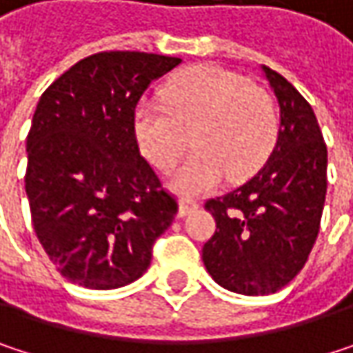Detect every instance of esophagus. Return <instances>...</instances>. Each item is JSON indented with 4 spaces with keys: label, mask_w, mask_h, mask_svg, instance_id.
Returning a JSON list of instances; mask_svg holds the SVG:
<instances>
[{
    "label": "esophagus",
    "mask_w": 353,
    "mask_h": 353,
    "mask_svg": "<svg viewBox=\"0 0 353 353\" xmlns=\"http://www.w3.org/2000/svg\"><path fill=\"white\" fill-rule=\"evenodd\" d=\"M196 210H198V204L196 202H192V200H179V206H177V214L179 216H188V214H192Z\"/></svg>",
    "instance_id": "1"
}]
</instances>
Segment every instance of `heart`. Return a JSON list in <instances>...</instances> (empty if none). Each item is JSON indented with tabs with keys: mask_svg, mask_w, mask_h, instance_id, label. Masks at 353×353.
<instances>
[{
	"mask_svg": "<svg viewBox=\"0 0 353 353\" xmlns=\"http://www.w3.org/2000/svg\"><path fill=\"white\" fill-rule=\"evenodd\" d=\"M163 104L141 102L132 128L141 155L170 172L192 143L196 153L170 177L181 196L206 194L225 176L241 183L272 155L278 116L270 96L243 75L216 65L192 67L161 92Z\"/></svg>",
	"mask_w": 353,
	"mask_h": 353,
	"instance_id": "obj_1",
	"label": "heart"
}]
</instances>
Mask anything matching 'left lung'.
Listing matches in <instances>:
<instances>
[{
    "label": "left lung",
    "mask_w": 353,
    "mask_h": 353,
    "mask_svg": "<svg viewBox=\"0 0 353 353\" xmlns=\"http://www.w3.org/2000/svg\"><path fill=\"white\" fill-rule=\"evenodd\" d=\"M278 106V141L241 188L206 202L216 231L202 261L223 288L263 296L284 288L315 245L327 194V147L311 104L280 73L261 65Z\"/></svg>",
    "instance_id": "left-lung-1"
}]
</instances>
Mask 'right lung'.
Returning a JSON list of instances; mask_svg holds the SVG:
<instances>
[{
	"label": "right lung",
	"instance_id": "add662e5",
	"mask_svg": "<svg viewBox=\"0 0 353 353\" xmlns=\"http://www.w3.org/2000/svg\"><path fill=\"white\" fill-rule=\"evenodd\" d=\"M177 57L110 50L65 71L42 96L26 139L32 225L73 284L112 290L139 280L176 200L141 157L132 118Z\"/></svg>",
	"mask_w": 353,
	"mask_h": 353
}]
</instances>
